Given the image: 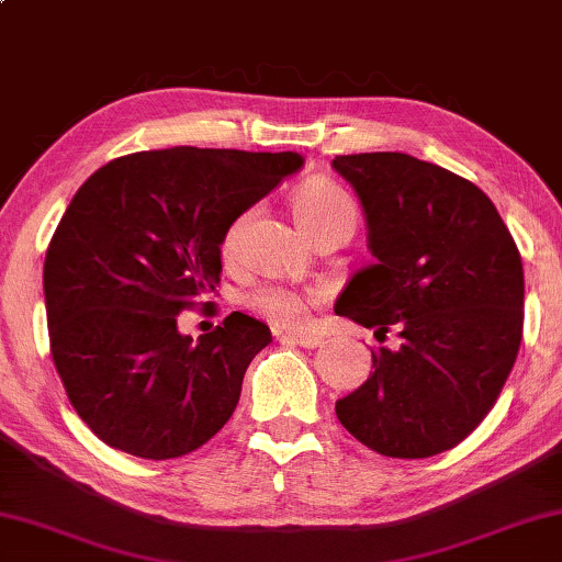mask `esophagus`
<instances>
[{
	"instance_id": "obj_1",
	"label": "esophagus",
	"mask_w": 562,
	"mask_h": 562,
	"mask_svg": "<svg viewBox=\"0 0 562 562\" xmlns=\"http://www.w3.org/2000/svg\"><path fill=\"white\" fill-rule=\"evenodd\" d=\"M283 339L294 341V345H299V347H306V349H314V347H322V345H324V339H322V337H316V335H304V331H289V335L283 337Z\"/></svg>"
}]
</instances>
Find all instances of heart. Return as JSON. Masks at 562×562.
Here are the masks:
<instances>
[{
	"mask_svg": "<svg viewBox=\"0 0 562 562\" xmlns=\"http://www.w3.org/2000/svg\"><path fill=\"white\" fill-rule=\"evenodd\" d=\"M291 205H294V215L301 223L304 231H314L316 225L335 221V217H355V205L352 200L347 198L345 190H339L337 184L327 180H312L301 184L299 190L291 198ZM248 215L235 217V221L227 225L223 235V256L231 258L238 248L240 233L246 227ZM316 301V291H299V289H286V286H263L258 289L254 296L248 299L250 308L256 314H261L263 319L271 324H279V327H296L306 319L308 306Z\"/></svg>",
	"mask_w": 562,
	"mask_h": 562,
	"instance_id": "1",
	"label": "heart"
}]
</instances>
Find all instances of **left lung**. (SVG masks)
Here are the masks:
<instances>
[{
  "label": "left lung",
  "mask_w": 562,
  "mask_h": 562,
  "mask_svg": "<svg viewBox=\"0 0 562 562\" xmlns=\"http://www.w3.org/2000/svg\"><path fill=\"white\" fill-rule=\"evenodd\" d=\"M352 187L375 261L335 312L401 347L372 349L370 378L339 397L341 426L393 459L461 443L497 401L522 341V258L494 202L463 177L401 151L331 159Z\"/></svg>",
  "instance_id": "left-lung-1"
}]
</instances>
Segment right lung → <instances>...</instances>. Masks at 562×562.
Returning a JSON list of instances; mask_svg holds the SVG:
<instances>
[{"label":"right lung","instance_id":"right-lung-1","mask_svg":"<svg viewBox=\"0 0 562 562\" xmlns=\"http://www.w3.org/2000/svg\"><path fill=\"white\" fill-rule=\"evenodd\" d=\"M301 167L296 151L175 146L113 159L80 184L43 289L55 368L103 443L177 459L233 416L271 329L233 312L192 341L177 316L221 283L227 225Z\"/></svg>","mask_w":562,"mask_h":562}]
</instances>
